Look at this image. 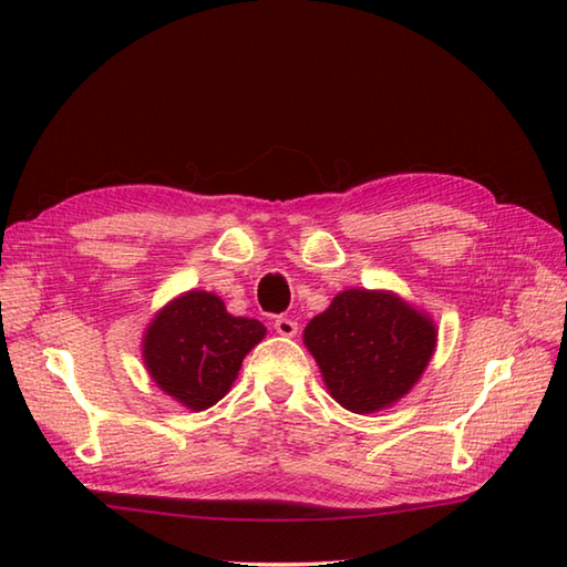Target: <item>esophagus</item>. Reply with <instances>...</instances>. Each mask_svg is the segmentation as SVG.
Returning <instances> with one entry per match:
<instances>
[{"label": "esophagus", "mask_w": 567, "mask_h": 567, "mask_svg": "<svg viewBox=\"0 0 567 567\" xmlns=\"http://www.w3.org/2000/svg\"><path fill=\"white\" fill-rule=\"evenodd\" d=\"M297 321L295 319H287V317H277L275 319V331L280 336H287V339H292V336H297Z\"/></svg>", "instance_id": "1"}]
</instances>
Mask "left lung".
Instances as JSON below:
<instances>
[{"instance_id": "obj_1", "label": "left lung", "mask_w": 567, "mask_h": 567, "mask_svg": "<svg viewBox=\"0 0 567 567\" xmlns=\"http://www.w3.org/2000/svg\"><path fill=\"white\" fill-rule=\"evenodd\" d=\"M436 336L429 315L402 297L346 290L307 323L305 343L333 400L355 414H372L414 388Z\"/></svg>"}]
</instances>
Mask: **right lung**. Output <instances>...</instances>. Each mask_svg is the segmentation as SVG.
<instances>
[{"instance_id": "add662e5", "label": "right lung", "mask_w": 567, "mask_h": 567, "mask_svg": "<svg viewBox=\"0 0 567 567\" xmlns=\"http://www.w3.org/2000/svg\"><path fill=\"white\" fill-rule=\"evenodd\" d=\"M262 336L258 319L228 315L216 295L189 290L148 323L143 363L165 394L202 412L231 390L240 363Z\"/></svg>"}]
</instances>
